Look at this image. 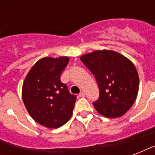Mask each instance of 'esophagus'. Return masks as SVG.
<instances>
[{"label": "esophagus", "instance_id": "obj_1", "mask_svg": "<svg viewBox=\"0 0 155 155\" xmlns=\"http://www.w3.org/2000/svg\"><path fill=\"white\" fill-rule=\"evenodd\" d=\"M79 96H80V97L84 98V96H85V94H84V92H81V93H80V94H79Z\"/></svg>", "mask_w": 155, "mask_h": 155}]
</instances>
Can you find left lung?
<instances>
[{"label":"left lung","mask_w":155,"mask_h":155,"mask_svg":"<svg viewBox=\"0 0 155 155\" xmlns=\"http://www.w3.org/2000/svg\"><path fill=\"white\" fill-rule=\"evenodd\" d=\"M81 61L94 74L100 89L95 110L107 118L122 116L136 100L139 74L131 61L113 51H95L84 54Z\"/></svg>","instance_id":"1"}]
</instances>
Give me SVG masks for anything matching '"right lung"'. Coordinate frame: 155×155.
Masks as SVG:
<instances>
[{"instance_id":"obj_1","label":"right lung","mask_w":155,"mask_h":155,"mask_svg":"<svg viewBox=\"0 0 155 155\" xmlns=\"http://www.w3.org/2000/svg\"><path fill=\"white\" fill-rule=\"evenodd\" d=\"M69 57H45L30 70L22 86V100L33 120L50 129L64 125L71 119L76 96L61 81Z\"/></svg>"}]
</instances>
